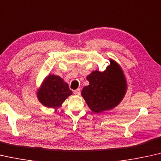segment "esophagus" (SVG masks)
<instances>
[{"label": "esophagus", "mask_w": 161, "mask_h": 161, "mask_svg": "<svg viewBox=\"0 0 161 161\" xmlns=\"http://www.w3.org/2000/svg\"><path fill=\"white\" fill-rule=\"evenodd\" d=\"M80 89H77V90H74V93L75 94V95H76V96H79V95H80Z\"/></svg>", "instance_id": "esophagus-1"}]
</instances>
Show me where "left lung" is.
Here are the masks:
<instances>
[{"mask_svg": "<svg viewBox=\"0 0 161 161\" xmlns=\"http://www.w3.org/2000/svg\"><path fill=\"white\" fill-rule=\"evenodd\" d=\"M89 85L81 90V96L95 113L110 110L121 102L127 90L123 70L110 59V65L103 72L92 71L87 76Z\"/></svg>", "mask_w": 161, "mask_h": 161, "instance_id": "1", "label": "left lung"}]
</instances>
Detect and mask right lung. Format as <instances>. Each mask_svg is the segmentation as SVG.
<instances>
[{
    "label": "right lung",
    "mask_w": 161,
    "mask_h": 161,
    "mask_svg": "<svg viewBox=\"0 0 161 161\" xmlns=\"http://www.w3.org/2000/svg\"><path fill=\"white\" fill-rule=\"evenodd\" d=\"M72 94L69 85L59 76L49 74L37 91L40 103L48 108H58Z\"/></svg>",
    "instance_id": "right-lung-1"
}]
</instances>
